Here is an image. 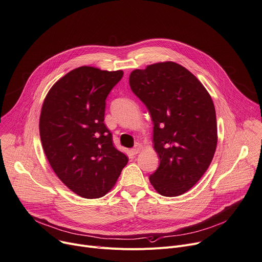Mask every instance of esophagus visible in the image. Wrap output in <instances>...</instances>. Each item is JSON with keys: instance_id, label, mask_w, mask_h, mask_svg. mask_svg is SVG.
<instances>
[{"instance_id": "esophagus-1", "label": "esophagus", "mask_w": 262, "mask_h": 262, "mask_svg": "<svg viewBox=\"0 0 262 262\" xmlns=\"http://www.w3.org/2000/svg\"><path fill=\"white\" fill-rule=\"evenodd\" d=\"M142 149V147H141V144H139V143H137L136 146H135V148H133L132 150H131V153L133 154V155H136V154H138L139 152H140V150Z\"/></svg>"}]
</instances>
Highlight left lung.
Segmentation results:
<instances>
[{
  "label": "left lung",
  "mask_w": 262,
  "mask_h": 262,
  "mask_svg": "<svg viewBox=\"0 0 262 262\" xmlns=\"http://www.w3.org/2000/svg\"><path fill=\"white\" fill-rule=\"evenodd\" d=\"M129 83L154 123V149L160 164L150 182L161 195L183 194L204 175L215 153L212 99L195 76L172 61L134 70Z\"/></svg>",
  "instance_id": "8db88e82"
}]
</instances>
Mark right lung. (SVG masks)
Returning a JSON list of instances; mask_svg holds the SVG:
<instances>
[{"instance_id": "add662e5", "label": "right lung", "mask_w": 262, "mask_h": 262, "mask_svg": "<svg viewBox=\"0 0 262 262\" xmlns=\"http://www.w3.org/2000/svg\"><path fill=\"white\" fill-rule=\"evenodd\" d=\"M123 75L77 68L51 87L41 107L39 134L49 163L66 186L85 199L105 195L128 163L104 124L105 100Z\"/></svg>"}]
</instances>
